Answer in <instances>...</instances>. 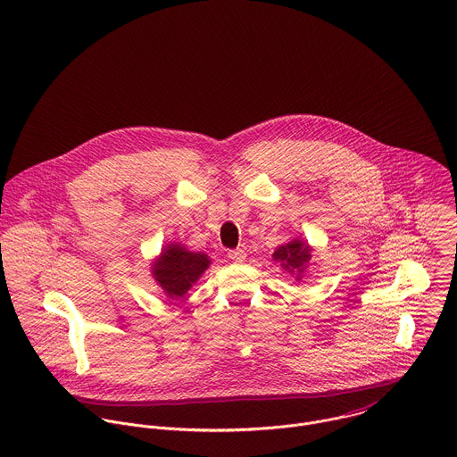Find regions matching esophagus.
I'll use <instances>...</instances> for the list:
<instances>
[{"label": "esophagus", "mask_w": 457, "mask_h": 457, "mask_svg": "<svg viewBox=\"0 0 457 457\" xmlns=\"http://www.w3.org/2000/svg\"><path fill=\"white\" fill-rule=\"evenodd\" d=\"M228 259L234 261V262H243V261L246 259V253H245V250H241V248L230 250V252H228Z\"/></svg>", "instance_id": "esophagus-1"}]
</instances>
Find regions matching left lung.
Returning <instances> with one entry per match:
<instances>
[{
	"label": "left lung",
	"instance_id": "obj_1",
	"mask_svg": "<svg viewBox=\"0 0 457 457\" xmlns=\"http://www.w3.org/2000/svg\"><path fill=\"white\" fill-rule=\"evenodd\" d=\"M273 257H275V261L280 262V266L286 271H289V273H302L304 266H306V262L310 261V248L303 245L300 239H295L289 245L280 246L273 253Z\"/></svg>",
	"mask_w": 457,
	"mask_h": 457
}]
</instances>
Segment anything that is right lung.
Segmentation results:
<instances>
[{
  "label": "right lung",
  "instance_id": "1",
  "mask_svg": "<svg viewBox=\"0 0 457 457\" xmlns=\"http://www.w3.org/2000/svg\"><path fill=\"white\" fill-rule=\"evenodd\" d=\"M205 253H193L179 245H170L154 264V278L170 298L184 296L207 270Z\"/></svg>",
  "mask_w": 457,
  "mask_h": 457
}]
</instances>
